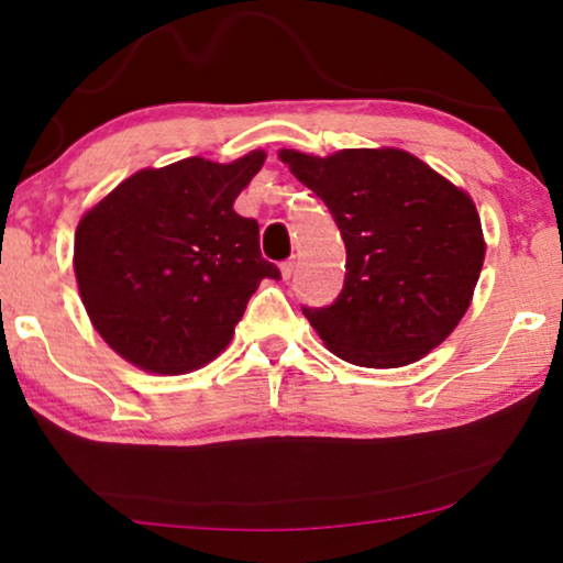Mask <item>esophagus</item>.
<instances>
[{
	"label": "esophagus",
	"mask_w": 563,
	"mask_h": 563,
	"mask_svg": "<svg viewBox=\"0 0 563 563\" xmlns=\"http://www.w3.org/2000/svg\"><path fill=\"white\" fill-rule=\"evenodd\" d=\"M291 274H295V258H287L282 264V276L284 279H291Z\"/></svg>",
	"instance_id": "1"
}]
</instances>
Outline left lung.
<instances>
[{
  "label": "left lung",
  "instance_id": "left-lung-1",
  "mask_svg": "<svg viewBox=\"0 0 563 563\" xmlns=\"http://www.w3.org/2000/svg\"><path fill=\"white\" fill-rule=\"evenodd\" d=\"M279 156L325 202L345 243L341 295L302 307L328 349L349 364L395 368L443 343L464 318L484 264L468 195L397 148Z\"/></svg>",
  "mask_w": 563,
  "mask_h": 563
}]
</instances>
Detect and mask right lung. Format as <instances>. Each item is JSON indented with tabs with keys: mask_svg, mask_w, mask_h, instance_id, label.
Segmentation results:
<instances>
[{
	"mask_svg": "<svg viewBox=\"0 0 563 563\" xmlns=\"http://www.w3.org/2000/svg\"><path fill=\"white\" fill-rule=\"evenodd\" d=\"M184 158L145 168L110 191L76 228L74 268L97 333L153 374L205 366L230 343L261 279L258 222L233 210L264 166Z\"/></svg>",
	"mask_w": 563,
	"mask_h": 563,
	"instance_id": "obj_1",
	"label": "right lung"
}]
</instances>
